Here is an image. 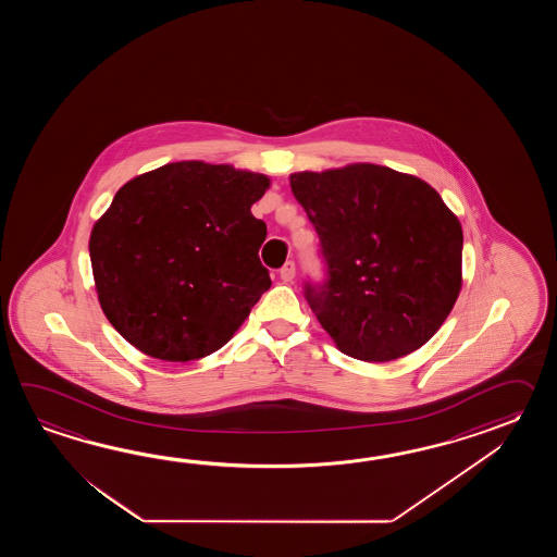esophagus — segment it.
Instances as JSON below:
<instances>
[{
  "instance_id": "esophagus-1",
  "label": "esophagus",
  "mask_w": 557,
  "mask_h": 557,
  "mask_svg": "<svg viewBox=\"0 0 557 557\" xmlns=\"http://www.w3.org/2000/svg\"><path fill=\"white\" fill-rule=\"evenodd\" d=\"M278 274H281V278H283V283H290V281H293V278H295V274H296L295 262H293V261L284 262V267H283V269H281V271H278Z\"/></svg>"
}]
</instances>
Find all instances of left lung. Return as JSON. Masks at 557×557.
I'll return each instance as SVG.
<instances>
[{"label": "left lung", "instance_id": "8db88e82", "mask_svg": "<svg viewBox=\"0 0 557 557\" xmlns=\"http://www.w3.org/2000/svg\"><path fill=\"white\" fill-rule=\"evenodd\" d=\"M326 276L305 296L344 355L391 362L426 344L462 286L460 221L428 183L358 163L295 173Z\"/></svg>", "mask_w": 557, "mask_h": 557}]
</instances>
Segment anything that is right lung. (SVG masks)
Wrapping results in <instances>:
<instances>
[{
    "mask_svg": "<svg viewBox=\"0 0 557 557\" xmlns=\"http://www.w3.org/2000/svg\"><path fill=\"white\" fill-rule=\"evenodd\" d=\"M269 178L181 161L117 190L89 238L95 288L115 331L147 356L213 355L269 290L267 225L250 213Z\"/></svg>",
    "mask_w": 557,
    "mask_h": 557,
    "instance_id": "obj_1",
    "label": "right lung"
}]
</instances>
